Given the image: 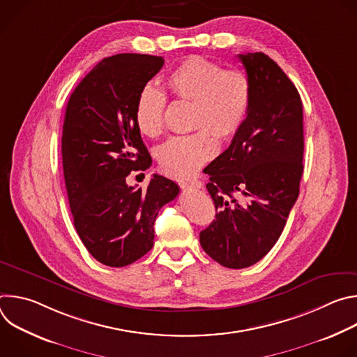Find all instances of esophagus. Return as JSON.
<instances>
[{
  "mask_svg": "<svg viewBox=\"0 0 357 357\" xmlns=\"http://www.w3.org/2000/svg\"><path fill=\"white\" fill-rule=\"evenodd\" d=\"M181 186L183 189H200L202 188V182H199V181H189V182H182Z\"/></svg>",
  "mask_w": 357,
  "mask_h": 357,
  "instance_id": "1",
  "label": "esophagus"
}]
</instances>
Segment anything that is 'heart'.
<instances>
[{
	"label": "heart",
	"mask_w": 357,
	"mask_h": 357,
	"mask_svg": "<svg viewBox=\"0 0 357 357\" xmlns=\"http://www.w3.org/2000/svg\"><path fill=\"white\" fill-rule=\"evenodd\" d=\"M169 93L179 101L192 103L189 135L174 137L158 149V164L164 174L189 178L216 152V139H231L244 124L252 98L248 75L238 69H225L203 56H189L165 79ZM167 98L152 84L138 93L135 124L141 134L157 138L165 126Z\"/></svg>",
	"instance_id": "b5f03b06"
}]
</instances>
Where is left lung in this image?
Wrapping results in <instances>:
<instances>
[{
  "label": "left lung",
  "mask_w": 357,
  "mask_h": 357,
  "mask_svg": "<svg viewBox=\"0 0 357 357\" xmlns=\"http://www.w3.org/2000/svg\"><path fill=\"white\" fill-rule=\"evenodd\" d=\"M252 84L248 116L229 148L203 172L218 211L200 245L219 264L245 268L280 238L303 172L301 96L266 54H238Z\"/></svg>",
  "instance_id": "left-lung-1"
}]
</instances>
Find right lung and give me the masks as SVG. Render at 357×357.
<instances>
[{"label":"right lung","mask_w":357,"mask_h":357,"mask_svg":"<svg viewBox=\"0 0 357 357\" xmlns=\"http://www.w3.org/2000/svg\"><path fill=\"white\" fill-rule=\"evenodd\" d=\"M164 66L162 56L120 54L96 65L73 90L62 134L63 175L76 231L91 256L126 267L154 245V222L179 186L158 174L145 189L131 171L151 157L135 124L141 89Z\"/></svg>","instance_id":"right-lung-1"}]
</instances>
